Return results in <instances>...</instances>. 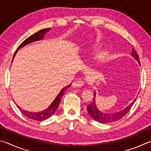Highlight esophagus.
<instances>
[{
    "label": "esophagus",
    "mask_w": 151,
    "mask_h": 151,
    "mask_svg": "<svg viewBox=\"0 0 151 151\" xmlns=\"http://www.w3.org/2000/svg\"><path fill=\"white\" fill-rule=\"evenodd\" d=\"M84 84H85V82L81 79H78V80L75 81L74 82L73 85L75 86V87H81L82 86H83Z\"/></svg>",
    "instance_id": "esophagus-1"
}]
</instances>
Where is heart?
Returning a JSON list of instances; mask_svg holds the SVG:
<instances>
[{
    "mask_svg": "<svg viewBox=\"0 0 151 151\" xmlns=\"http://www.w3.org/2000/svg\"><path fill=\"white\" fill-rule=\"evenodd\" d=\"M103 57H104V55H101V56H100V58H103Z\"/></svg>",
    "mask_w": 151,
    "mask_h": 151,
    "instance_id": "1",
    "label": "heart"
}]
</instances>
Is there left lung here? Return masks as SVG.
I'll list each match as a JSON object with an SVG mask.
<instances>
[{
    "instance_id": "1",
    "label": "left lung",
    "mask_w": 151,
    "mask_h": 151,
    "mask_svg": "<svg viewBox=\"0 0 151 151\" xmlns=\"http://www.w3.org/2000/svg\"><path fill=\"white\" fill-rule=\"evenodd\" d=\"M131 55L132 57H133L135 59L138 61V63H139L140 65L139 58V56L137 55V53L136 52V51H135L134 49H132V53ZM95 96H96V93L95 92H94L93 103L87 105V111L89 114H90L91 116L94 120V121L100 122V123H103V124L110 123V122H113L117 121H119L120 119H121L122 117H124L125 115H126L127 112L131 110L135 101H136V99H134V102H132L130 105L126 107V108H125L124 110H122V111H121L117 112H114V113L109 114V113H104V112L99 111L98 108H97V106L96 105V102H95Z\"/></svg>"
}]
</instances>
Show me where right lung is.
<instances>
[{
    "mask_svg": "<svg viewBox=\"0 0 151 151\" xmlns=\"http://www.w3.org/2000/svg\"><path fill=\"white\" fill-rule=\"evenodd\" d=\"M50 30V29H42V30H39V31H38L37 32H36L35 34H33L32 35L30 36L29 38H27L26 40H24V41L19 46V47L17 48V50L19 49L20 48L24 47V46H25L26 45L29 44V43L40 40L43 37V35H44L46 32L49 31ZM17 50L15 51L14 56H13V58H12V60H13L14 56H15V55H16ZM70 86V85H68L67 86H66V87H65V88H63L59 93V94H58L57 96L56 97V99H55L54 101H53L52 104H51L49 106V107H48L47 109H45V110H44V111H42L41 112H30L29 111H24V110H22L19 105H17V106L18 108H19V109L20 110V111L25 116L27 117V118H29L30 119L35 120V121H45V120L50 118V117L52 116V114H54L55 111H57V109L58 107V106H59V103H60V100H61V99H62L64 93H65L66 89L69 87Z\"/></svg>",
    "mask_w": 151,
    "mask_h": 151,
    "instance_id": "add662e5",
    "label": "right lung"
}]
</instances>
